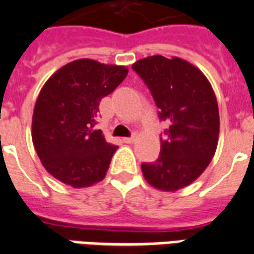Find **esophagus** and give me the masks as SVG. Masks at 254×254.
<instances>
[{
	"mask_svg": "<svg viewBox=\"0 0 254 254\" xmlns=\"http://www.w3.org/2000/svg\"><path fill=\"white\" fill-rule=\"evenodd\" d=\"M134 139H135V137L133 135V137H125V138H123V141L125 143H131V142H134Z\"/></svg>",
	"mask_w": 254,
	"mask_h": 254,
	"instance_id": "obj_1",
	"label": "esophagus"
}]
</instances>
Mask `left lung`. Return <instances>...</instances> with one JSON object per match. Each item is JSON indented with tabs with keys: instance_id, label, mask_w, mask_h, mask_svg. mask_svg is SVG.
<instances>
[{
	"instance_id": "obj_1",
	"label": "left lung",
	"mask_w": 254,
	"mask_h": 254,
	"mask_svg": "<svg viewBox=\"0 0 254 254\" xmlns=\"http://www.w3.org/2000/svg\"><path fill=\"white\" fill-rule=\"evenodd\" d=\"M131 68L150 89L166 138L151 163H142L149 185L177 191L191 185L207 169L219 139V108L212 87L200 69L181 58L161 55L135 62Z\"/></svg>"
}]
</instances>
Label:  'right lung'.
Instances as JSON below:
<instances>
[{"label": "right lung", "mask_w": 254, "mask_h": 254, "mask_svg": "<svg viewBox=\"0 0 254 254\" xmlns=\"http://www.w3.org/2000/svg\"><path fill=\"white\" fill-rule=\"evenodd\" d=\"M124 65L79 59L58 69L41 89L33 115V143L42 165L73 189L103 181L117 150L96 129L100 101L127 77Z\"/></svg>", "instance_id": "1"}]
</instances>
